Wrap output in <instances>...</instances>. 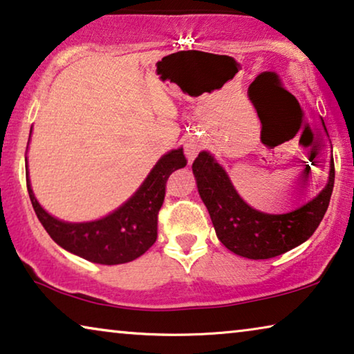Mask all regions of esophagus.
Instances as JSON below:
<instances>
[{
	"label": "esophagus",
	"instance_id": "1",
	"mask_svg": "<svg viewBox=\"0 0 354 354\" xmlns=\"http://www.w3.org/2000/svg\"><path fill=\"white\" fill-rule=\"evenodd\" d=\"M202 149V139L197 136H191L187 138V141L184 142V153H186L187 162L192 163L194 158L197 157V153L201 152Z\"/></svg>",
	"mask_w": 354,
	"mask_h": 354
}]
</instances>
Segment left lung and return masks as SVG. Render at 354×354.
Masks as SVG:
<instances>
[{
  "label": "left lung",
  "mask_w": 354,
  "mask_h": 354,
  "mask_svg": "<svg viewBox=\"0 0 354 354\" xmlns=\"http://www.w3.org/2000/svg\"><path fill=\"white\" fill-rule=\"evenodd\" d=\"M326 133L327 128L322 122ZM198 194L210 213L216 236L227 250L250 260H268L306 242L324 218L333 191V157L328 179L316 197L288 213L272 215L248 205L221 163L202 151L192 163ZM311 170L306 167V178Z\"/></svg>",
  "instance_id": "obj_1"
}]
</instances>
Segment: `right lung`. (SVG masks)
<instances>
[{
  "label": "right lung",
  "mask_w": 354,
  "mask_h": 354,
  "mask_svg": "<svg viewBox=\"0 0 354 354\" xmlns=\"http://www.w3.org/2000/svg\"><path fill=\"white\" fill-rule=\"evenodd\" d=\"M186 163L183 147L163 153L125 203L94 221L68 223L49 215L33 194L26 153L27 189L39 223L59 247L91 263L122 265L136 260L153 245L167 179L173 171L186 167Z\"/></svg>",
  "instance_id": "1"
}]
</instances>
